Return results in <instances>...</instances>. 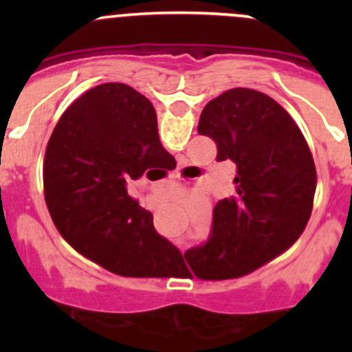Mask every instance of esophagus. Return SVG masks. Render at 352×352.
I'll list each match as a JSON object with an SVG mask.
<instances>
[{
    "label": "esophagus",
    "mask_w": 352,
    "mask_h": 352,
    "mask_svg": "<svg viewBox=\"0 0 352 352\" xmlns=\"http://www.w3.org/2000/svg\"><path fill=\"white\" fill-rule=\"evenodd\" d=\"M175 245L180 248V250L184 252V250H186V247H187L186 239H184V236H179V239H175Z\"/></svg>",
    "instance_id": "1"
}]
</instances>
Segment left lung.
<instances>
[{"label": "left lung", "mask_w": 352, "mask_h": 352, "mask_svg": "<svg viewBox=\"0 0 352 352\" xmlns=\"http://www.w3.org/2000/svg\"><path fill=\"white\" fill-rule=\"evenodd\" d=\"M197 131L214 141L218 162H235L236 194L218 201L211 239L184 257L199 279L240 278L281 255L303 233L317 189L314 156L293 117L252 88L212 98Z\"/></svg>", "instance_id": "1"}]
</instances>
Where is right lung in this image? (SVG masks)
I'll return each instance as SVG.
<instances>
[{"label": "right lung", "mask_w": 352, "mask_h": 352, "mask_svg": "<svg viewBox=\"0 0 352 352\" xmlns=\"http://www.w3.org/2000/svg\"><path fill=\"white\" fill-rule=\"evenodd\" d=\"M170 153L153 104L124 83L85 91L56 124L44 156V196L56 228L78 254L124 278H163L184 265L153 214L127 194ZM172 156V155H170Z\"/></svg>", "instance_id": "1"}]
</instances>
